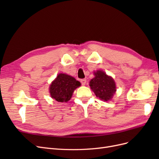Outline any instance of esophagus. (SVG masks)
<instances>
[{"instance_id":"34e87169","label":"esophagus","mask_w":159,"mask_h":159,"mask_svg":"<svg viewBox=\"0 0 159 159\" xmlns=\"http://www.w3.org/2000/svg\"><path fill=\"white\" fill-rule=\"evenodd\" d=\"M81 85H85V84H86V80L85 79H82V80H81Z\"/></svg>"}]
</instances>
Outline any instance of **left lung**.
Returning a JSON list of instances; mask_svg holds the SVG:
<instances>
[{
  "mask_svg": "<svg viewBox=\"0 0 159 159\" xmlns=\"http://www.w3.org/2000/svg\"><path fill=\"white\" fill-rule=\"evenodd\" d=\"M94 75L89 81V86L95 95L105 102L111 99L117 90L114 80L102 70L94 71Z\"/></svg>",
  "mask_w": 159,
  "mask_h": 159,
  "instance_id": "obj_1",
  "label": "left lung"
}]
</instances>
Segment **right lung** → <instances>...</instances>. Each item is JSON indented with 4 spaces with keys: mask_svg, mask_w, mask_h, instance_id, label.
<instances>
[{
    "mask_svg": "<svg viewBox=\"0 0 159 159\" xmlns=\"http://www.w3.org/2000/svg\"><path fill=\"white\" fill-rule=\"evenodd\" d=\"M81 84L73 77L66 74H59L50 85L52 98L61 103L68 102L71 99L74 90Z\"/></svg>",
    "mask_w": 159,
    "mask_h": 159,
    "instance_id": "add662e5",
    "label": "right lung"
}]
</instances>
